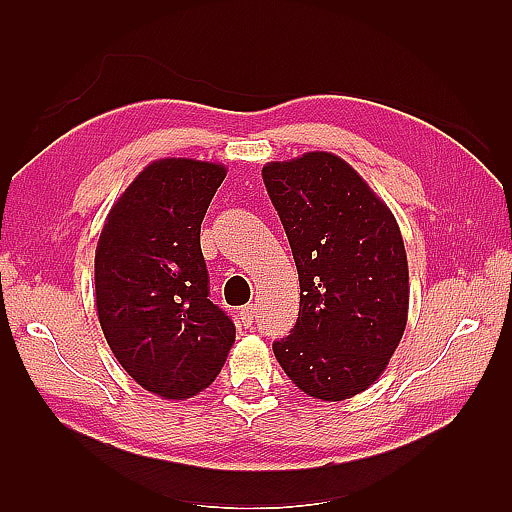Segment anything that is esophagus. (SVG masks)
<instances>
[{
  "instance_id": "obj_1",
  "label": "esophagus",
  "mask_w": 512,
  "mask_h": 512,
  "mask_svg": "<svg viewBox=\"0 0 512 512\" xmlns=\"http://www.w3.org/2000/svg\"><path fill=\"white\" fill-rule=\"evenodd\" d=\"M239 317H242L244 325H253L255 317H257V306H255V303H248V306H244L242 312H239Z\"/></svg>"
}]
</instances>
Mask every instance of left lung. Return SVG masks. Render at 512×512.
Here are the masks:
<instances>
[{"mask_svg":"<svg viewBox=\"0 0 512 512\" xmlns=\"http://www.w3.org/2000/svg\"><path fill=\"white\" fill-rule=\"evenodd\" d=\"M295 257V328L273 343L288 378L321 400L361 394L385 372L409 310L396 217L339 156L310 151L262 169Z\"/></svg>","mask_w":512,"mask_h":512,"instance_id":"1","label":"left lung"}]
</instances>
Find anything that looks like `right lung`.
<instances>
[{
    "label": "right lung",
    "instance_id": "add662e5",
    "mask_svg": "<svg viewBox=\"0 0 512 512\" xmlns=\"http://www.w3.org/2000/svg\"><path fill=\"white\" fill-rule=\"evenodd\" d=\"M226 167L162 158L112 206L94 257L96 310L107 345L140 387L169 400L209 387L235 325L209 299L200 226Z\"/></svg>",
    "mask_w": 512,
    "mask_h": 512
}]
</instances>
